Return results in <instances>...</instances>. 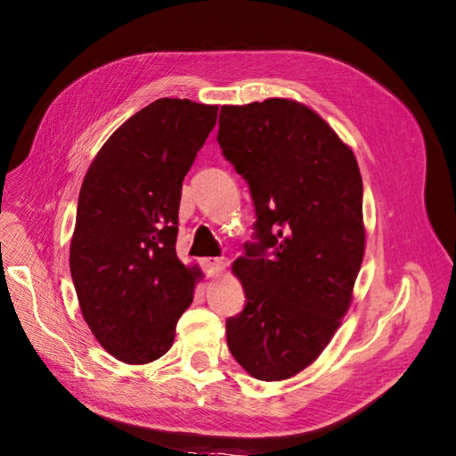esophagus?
<instances>
[{
	"label": "esophagus",
	"instance_id": "obj_1",
	"mask_svg": "<svg viewBox=\"0 0 456 456\" xmlns=\"http://www.w3.org/2000/svg\"><path fill=\"white\" fill-rule=\"evenodd\" d=\"M224 265H225L224 258H204L202 260V270L208 277L217 275L221 270H224Z\"/></svg>",
	"mask_w": 456,
	"mask_h": 456
}]
</instances>
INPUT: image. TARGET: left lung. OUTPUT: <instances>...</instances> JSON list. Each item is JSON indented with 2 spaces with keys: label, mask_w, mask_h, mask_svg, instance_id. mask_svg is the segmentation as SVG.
<instances>
[{
  "label": "left lung",
  "mask_w": 456,
  "mask_h": 456,
  "mask_svg": "<svg viewBox=\"0 0 456 456\" xmlns=\"http://www.w3.org/2000/svg\"><path fill=\"white\" fill-rule=\"evenodd\" d=\"M217 142L256 209L254 242L232 264L247 305L227 345L250 376L287 379L328 346L353 297L366 239L358 163L318 113L283 98L221 108Z\"/></svg>",
  "instance_id": "obj_1"
}]
</instances>
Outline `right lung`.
<instances>
[{
  "label": "right lung",
  "instance_id": "1",
  "mask_svg": "<svg viewBox=\"0 0 456 456\" xmlns=\"http://www.w3.org/2000/svg\"><path fill=\"white\" fill-rule=\"evenodd\" d=\"M217 106L161 98L102 146L80 186L71 277L98 343L126 364L167 353L198 270L177 258L183 179Z\"/></svg>",
  "mask_w": 456,
  "mask_h": 456
}]
</instances>
